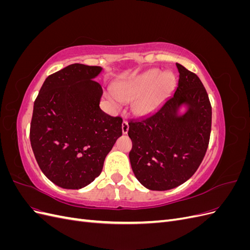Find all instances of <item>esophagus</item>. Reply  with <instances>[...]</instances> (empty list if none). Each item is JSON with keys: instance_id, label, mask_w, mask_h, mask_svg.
I'll list each match as a JSON object with an SVG mask.
<instances>
[{"instance_id": "1", "label": "esophagus", "mask_w": 250, "mask_h": 250, "mask_svg": "<svg viewBox=\"0 0 250 250\" xmlns=\"http://www.w3.org/2000/svg\"><path fill=\"white\" fill-rule=\"evenodd\" d=\"M128 130H129V125H128L126 121H124V122L122 123V132H123V134H126L128 132Z\"/></svg>"}]
</instances>
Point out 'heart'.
I'll use <instances>...</instances> for the list:
<instances>
[{"instance_id": "1", "label": "heart", "mask_w": 250, "mask_h": 250, "mask_svg": "<svg viewBox=\"0 0 250 250\" xmlns=\"http://www.w3.org/2000/svg\"><path fill=\"white\" fill-rule=\"evenodd\" d=\"M176 86V77L172 72L151 69L125 80L119 81L106 93L107 99L116 108L122 103H131L135 116L145 117L155 111L171 95Z\"/></svg>"}]
</instances>
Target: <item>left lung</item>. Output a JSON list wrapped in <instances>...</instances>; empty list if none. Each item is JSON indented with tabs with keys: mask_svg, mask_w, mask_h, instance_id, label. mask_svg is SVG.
<instances>
[{
	"mask_svg": "<svg viewBox=\"0 0 250 250\" xmlns=\"http://www.w3.org/2000/svg\"><path fill=\"white\" fill-rule=\"evenodd\" d=\"M176 66L179 79L174 94L148 117L128 122L131 169L152 191L171 190L190 179L209 141L211 107L207 90L197 75Z\"/></svg>",
	"mask_w": 250,
	"mask_h": 250,
	"instance_id": "obj_1",
	"label": "left lung"
}]
</instances>
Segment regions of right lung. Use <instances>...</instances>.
Here are the masks:
<instances>
[{"label": "right lung", "mask_w": 250, "mask_h": 250, "mask_svg": "<svg viewBox=\"0 0 250 250\" xmlns=\"http://www.w3.org/2000/svg\"><path fill=\"white\" fill-rule=\"evenodd\" d=\"M101 66L73 63L44 80L33 106L30 142L36 162L56 186L79 190L100 175L122 135L123 121L100 108Z\"/></svg>", "instance_id": "add662e5"}]
</instances>
